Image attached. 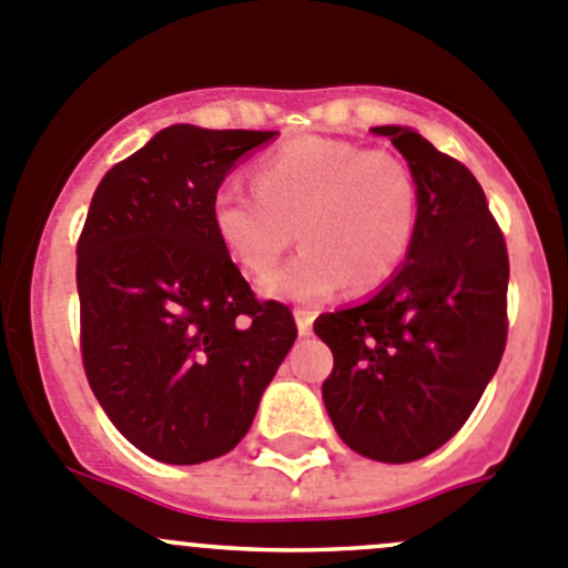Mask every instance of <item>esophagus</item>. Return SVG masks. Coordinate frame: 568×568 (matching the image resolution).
<instances>
[{
    "label": "esophagus",
    "instance_id": "obj_1",
    "mask_svg": "<svg viewBox=\"0 0 568 568\" xmlns=\"http://www.w3.org/2000/svg\"><path fill=\"white\" fill-rule=\"evenodd\" d=\"M294 316H296V329H300V335H311L313 318H316V313L305 311V307H296Z\"/></svg>",
    "mask_w": 568,
    "mask_h": 568
}]
</instances>
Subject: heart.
<instances>
[{"mask_svg":"<svg viewBox=\"0 0 568 568\" xmlns=\"http://www.w3.org/2000/svg\"><path fill=\"white\" fill-rule=\"evenodd\" d=\"M255 189L225 181L211 225L244 272L268 274L294 242L305 250L263 283L274 296L324 302L374 291L398 272L417 233L420 192L409 164L357 142L302 136L255 164Z\"/></svg>","mask_w":568,"mask_h":568,"instance_id":"b5f03b06","label":"heart"}]
</instances>
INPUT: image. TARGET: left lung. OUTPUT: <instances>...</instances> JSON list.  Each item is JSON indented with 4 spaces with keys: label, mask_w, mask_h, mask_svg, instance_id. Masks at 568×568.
Instances as JSON below:
<instances>
[{
    "label": "left lung",
    "mask_w": 568,
    "mask_h": 568,
    "mask_svg": "<svg viewBox=\"0 0 568 568\" xmlns=\"http://www.w3.org/2000/svg\"><path fill=\"white\" fill-rule=\"evenodd\" d=\"M409 162L420 192L417 233L398 274L368 302L324 313L332 348L321 395L359 456L417 462L467 423L508 337V250L475 175L426 136L376 125Z\"/></svg>",
    "instance_id": "1"
}]
</instances>
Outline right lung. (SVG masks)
Segmentation results:
<instances>
[{
    "mask_svg": "<svg viewBox=\"0 0 568 568\" xmlns=\"http://www.w3.org/2000/svg\"><path fill=\"white\" fill-rule=\"evenodd\" d=\"M277 131L162 129L101 178L77 242L79 348L95 398L164 464L225 456L296 341L211 225L233 164Z\"/></svg>",
    "mask_w": 568,
    "mask_h": 568,
    "instance_id": "right-lung-1",
    "label": "right lung"
}]
</instances>
